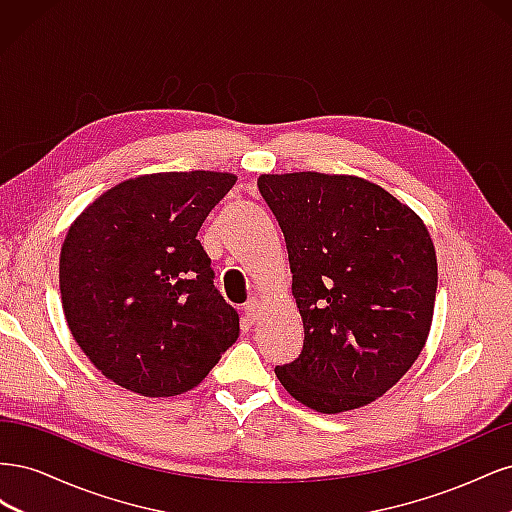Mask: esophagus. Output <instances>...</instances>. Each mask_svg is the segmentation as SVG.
I'll list each match as a JSON object with an SVG mask.
<instances>
[{"label":"esophagus","mask_w":512,"mask_h":512,"mask_svg":"<svg viewBox=\"0 0 512 512\" xmlns=\"http://www.w3.org/2000/svg\"><path fill=\"white\" fill-rule=\"evenodd\" d=\"M258 314H260V299L252 297L250 301L245 303V316H247V320H250V322H256Z\"/></svg>","instance_id":"esophagus-1"}]
</instances>
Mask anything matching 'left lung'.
I'll return each instance as SVG.
<instances>
[{
    "mask_svg": "<svg viewBox=\"0 0 512 512\" xmlns=\"http://www.w3.org/2000/svg\"><path fill=\"white\" fill-rule=\"evenodd\" d=\"M258 188L284 232L305 333L299 359L275 376L309 410L363 408L425 348L438 288L429 230L356 175H260Z\"/></svg>",
    "mask_w": 512,
    "mask_h": 512,
    "instance_id": "left-lung-1",
    "label": "left lung"
}]
</instances>
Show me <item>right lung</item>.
<instances>
[{
    "mask_svg": "<svg viewBox=\"0 0 512 512\" xmlns=\"http://www.w3.org/2000/svg\"><path fill=\"white\" fill-rule=\"evenodd\" d=\"M237 175L151 173L89 203L59 254L61 307L102 374L143 397H175L237 342L239 316L213 286L198 230Z\"/></svg>",
    "mask_w": 512,
    "mask_h": 512,
    "instance_id": "obj_1",
    "label": "right lung"
}]
</instances>
